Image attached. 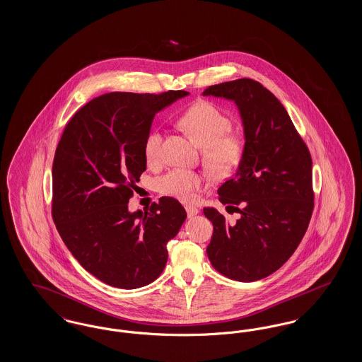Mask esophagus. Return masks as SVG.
I'll use <instances>...</instances> for the list:
<instances>
[{
    "mask_svg": "<svg viewBox=\"0 0 362 362\" xmlns=\"http://www.w3.org/2000/svg\"><path fill=\"white\" fill-rule=\"evenodd\" d=\"M186 211H187L189 217H194V216H197L199 213V210L194 206H186Z\"/></svg>",
    "mask_w": 362,
    "mask_h": 362,
    "instance_id": "obj_1",
    "label": "esophagus"
}]
</instances>
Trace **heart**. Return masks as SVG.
Listing matches in <instances>:
<instances>
[{"label":"heart","mask_w":362,"mask_h":362,"mask_svg":"<svg viewBox=\"0 0 362 362\" xmlns=\"http://www.w3.org/2000/svg\"><path fill=\"white\" fill-rule=\"evenodd\" d=\"M182 126L204 148V160L217 173L230 171L243 155V141L235 134H228L232 122L213 103L201 102L192 105L180 118ZM163 152V134L152 129L144 139V153L148 163H157ZM207 185V177L201 173L175 168L158 179V189L167 197L183 202H192L197 194Z\"/></svg>","instance_id":"heart-1"}]
</instances>
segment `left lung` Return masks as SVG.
<instances>
[{"mask_svg":"<svg viewBox=\"0 0 362 362\" xmlns=\"http://www.w3.org/2000/svg\"><path fill=\"white\" fill-rule=\"evenodd\" d=\"M202 95L235 102L245 139L238 171L218 189L220 202L235 207L240 218L228 224L214 207L204 209L213 223L207 257L223 276L258 281L292 257L310 225V151L285 107L258 81L221 83Z\"/></svg>","mask_w":362,"mask_h":362,"instance_id":"8db88e82","label":"left lung"}]
</instances>
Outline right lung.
Listing matches in <instances>:
<instances>
[{
	"label": "right lung",
	"instance_id": "obj_1",
	"mask_svg": "<svg viewBox=\"0 0 362 362\" xmlns=\"http://www.w3.org/2000/svg\"><path fill=\"white\" fill-rule=\"evenodd\" d=\"M111 92L68 122L52 163V220L71 255L104 284L137 289L163 273L167 243L187 214L171 197L130 213L129 199L146 170L144 139L156 114L187 96Z\"/></svg>",
	"mask_w": 362,
	"mask_h": 362
}]
</instances>
